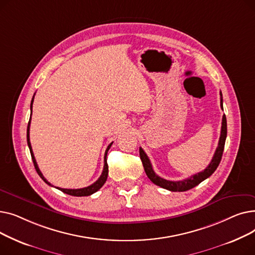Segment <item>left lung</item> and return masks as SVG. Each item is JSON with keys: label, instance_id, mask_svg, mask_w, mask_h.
<instances>
[{"label": "left lung", "instance_id": "8db88e82", "mask_svg": "<svg viewBox=\"0 0 255 255\" xmlns=\"http://www.w3.org/2000/svg\"><path fill=\"white\" fill-rule=\"evenodd\" d=\"M220 105H221V107L223 106V99H222V93L221 92H220ZM226 134H227V124H226V117L224 115L222 117L221 134H220L218 146H217V149L215 151V154H214V156L212 158V161L210 162L208 167H206V169H204L203 171H200V172H197L196 175H193L190 178L185 179L183 181H168V180H165L161 177L157 176L155 171H154V169H153V167H152V164H151L149 157L146 156V154L144 153V151L141 148H139V156H140V160L142 162V165H143V168H144L146 176H148V178L155 185L160 186L161 188L167 189L169 191L182 192V191H187L189 189H192L193 187L197 186L199 183H202L204 180L208 179L218 167V165L221 161L223 150H224Z\"/></svg>", "mask_w": 255, "mask_h": 255}]
</instances>
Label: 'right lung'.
Segmentation results:
<instances>
[{"instance_id": "obj_1", "label": "right lung", "mask_w": 255, "mask_h": 255, "mask_svg": "<svg viewBox=\"0 0 255 255\" xmlns=\"http://www.w3.org/2000/svg\"><path fill=\"white\" fill-rule=\"evenodd\" d=\"M33 101H34V96L32 98V101H31V117H32V107H33ZM31 117H30V121H29V124H28V129H26V141H28V145H29V149H30V152H31V156H32V160H33V163H34V166H35V169L37 171V173L39 175V177L41 178L47 185L49 186H52L42 175V172L40 171L38 165H37V162H36V159H35V156L33 154V150H32V145H31V142H30V124H31ZM113 142L109 144V146H107V149L105 151V154H104V166H103V171L101 173L100 178L95 182L93 183L92 185L88 186V187H85V188H80V189H64V188H60V187H56L57 189L61 190L62 192L66 193V194H69V195H72V196H89L93 193H95L96 191H98L101 187L104 185V183L106 182V179H107V176H109V165H107V162H106V155H107V151L110 150V148L112 146Z\"/></svg>"}]
</instances>
